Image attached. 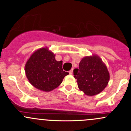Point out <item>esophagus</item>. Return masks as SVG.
<instances>
[{"instance_id": "1", "label": "esophagus", "mask_w": 131, "mask_h": 131, "mask_svg": "<svg viewBox=\"0 0 131 131\" xmlns=\"http://www.w3.org/2000/svg\"><path fill=\"white\" fill-rule=\"evenodd\" d=\"M69 73H70V75L73 74V69L70 70L69 71Z\"/></svg>"}]
</instances>
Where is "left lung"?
Returning <instances> with one entry per match:
<instances>
[{"label":"left lung","instance_id":"1","mask_svg":"<svg viewBox=\"0 0 131 131\" xmlns=\"http://www.w3.org/2000/svg\"><path fill=\"white\" fill-rule=\"evenodd\" d=\"M73 75L79 90L88 96H94L102 92L110 79L107 67L96 54L82 58L79 68L73 70Z\"/></svg>","mask_w":131,"mask_h":131}]
</instances>
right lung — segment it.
Instances as JSON below:
<instances>
[{
  "label": "right lung",
  "instance_id": "1",
  "mask_svg": "<svg viewBox=\"0 0 131 131\" xmlns=\"http://www.w3.org/2000/svg\"><path fill=\"white\" fill-rule=\"evenodd\" d=\"M63 61H58L55 54L48 47L34 52L25 65L26 77L36 89L43 91H52L61 84L68 72L63 71Z\"/></svg>",
  "mask_w": 131,
  "mask_h": 131
}]
</instances>
